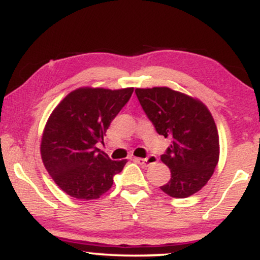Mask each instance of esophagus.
I'll use <instances>...</instances> for the list:
<instances>
[{
  "instance_id": "34e87169",
  "label": "esophagus",
  "mask_w": 260,
  "mask_h": 260,
  "mask_svg": "<svg viewBox=\"0 0 260 260\" xmlns=\"http://www.w3.org/2000/svg\"><path fill=\"white\" fill-rule=\"evenodd\" d=\"M135 162L141 166H148V165H152L154 162H157V157L151 154V156L146 157V158H135Z\"/></svg>"
}]
</instances>
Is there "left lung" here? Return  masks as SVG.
<instances>
[{"mask_svg":"<svg viewBox=\"0 0 260 260\" xmlns=\"http://www.w3.org/2000/svg\"><path fill=\"white\" fill-rule=\"evenodd\" d=\"M135 93L157 133L172 139L161 156L171 179L161 190L179 199L195 194L218 162V133L211 113L200 101L168 87L136 88Z\"/></svg>","mask_w":260,"mask_h":260,"instance_id":"8db88e82","label":"left lung"}]
</instances>
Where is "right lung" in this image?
<instances>
[{
	"label": "right lung",
	"mask_w": 260,
	"mask_h": 260,
	"mask_svg": "<svg viewBox=\"0 0 260 260\" xmlns=\"http://www.w3.org/2000/svg\"><path fill=\"white\" fill-rule=\"evenodd\" d=\"M133 92L134 88H78L51 113L40 152L46 171L67 195L93 200L112 188L113 178L126 159L113 161L97 145L103 144L110 122Z\"/></svg>",
	"instance_id": "1"
}]
</instances>
